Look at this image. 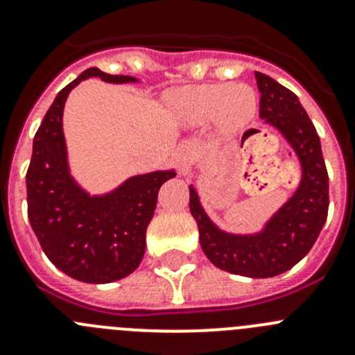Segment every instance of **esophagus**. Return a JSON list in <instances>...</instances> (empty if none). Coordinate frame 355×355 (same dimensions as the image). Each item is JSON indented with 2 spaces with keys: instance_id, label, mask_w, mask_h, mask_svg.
<instances>
[{
  "instance_id": "1",
  "label": "esophagus",
  "mask_w": 355,
  "mask_h": 355,
  "mask_svg": "<svg viewBox=\"0 0 355 355\" xmlns=\"http://www.w3.org/2000/svg\"><path fill=\"white\" fill-rule=\"evenodd\" d=\"M174 159L180 167V172L183 175L190 174L193 163H196V146L192 142H183L178 146L174 153Z\"/></svg>"
}]
</instances>
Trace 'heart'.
<instances>
[{"label": "heart", "instance_id": "b5f03b06", "mask_svg": "<svg viewBox=\"0 0 355 355\" xmlns=\"http://www.w3.org/2000/svg\"><path fill=\"white\" fill-rule=\"evenodd\" d=\"M172 106L187 122L202 124L215 119L220 131L238 133L256 115L258 96L247 83H208L174 92Z\"/></svg>", "mask_w": 355, "mask_h": 355}]
</instances>
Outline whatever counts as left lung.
<instances>
[{
	"label": "left lung",
	"mask_w": 355,
	"mask_h": 355,
	"mask_svg": "<svg viewBox=\"0 0 355 355\" xmlns=\"http://www.w3.org/2000/svg\"><path fill=\"white\" fill-rule=\"evenodd\" d=\"M259 117L283 135L302 167L297 192L256 234H233L216 227L190 187V211L199 227L200 247L209 261L231 274L274 277L290 270L315 245L327 220L329 175L320 137L299 97L270 76L256 72Z\"/></svg>",
	"instance_id": "left-lung-1"
}]
</instances>
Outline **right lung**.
Here are the masks:
<instances>
[{
  "instance_id": "obj_1",
  "label": "right lung",
  "mask_w": 355,
  "mask_h": 355,
  "mask_svg": "<svg viewBox=\"0 0 355 355\" xmlns=\"http://www.w3.org/2000/svg\"><path fill=\"white\" fill-rule=\"evenodd\" d=\"M135 83L96 67L62 89L33 139L26 172L28 218L49 261L83 283H114L137 270L146 252V231L155 215L158 190L174 171L133 175L114 192L90 196L69 172L64 139V105L81 80Z\"/></svg>"
}]
</instances>
